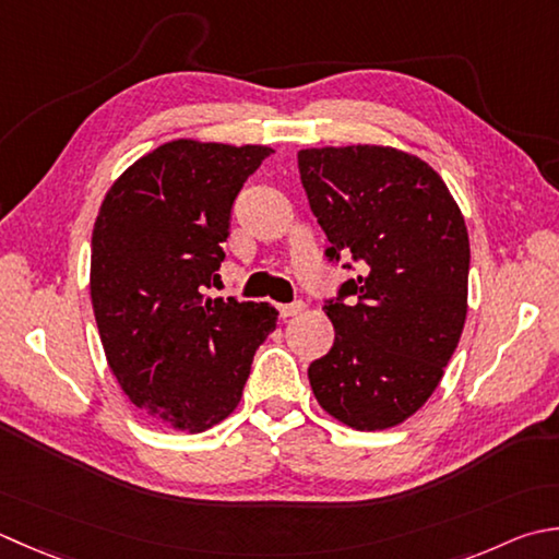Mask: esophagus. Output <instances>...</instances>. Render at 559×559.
<instances>
[{"instance_id":"obj_1","label":"esophagus","mask_w":559,"mask_h":559,"mask_svg":"<svg viewBox=\"0 0 559 559\" xmlns=\"http://www.w3.org/2000/svg\"><path fill=\"white\" fill-rule=\"evenodd\" d=\"M305 310V302H290V305H278V312L283 320H288V317L300 314Z\"/></svg>"}]
</instances>
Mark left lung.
I'll list each match as a JSON object with an SVG mask.
<instances>
[{"label": "left lung", "mask_w": 559, "mask_h": 559, "mask_svg": "<svg viewBox=\"0 0 559 559\" xmlns=\"http://www.w3.org/2000/svg\"><path fill=\"white\" fill-rule=\"evenodd\" d=\"M298 169L317 223L360 276L324 305L334 344L308 368L320 407L356 431L407 421L433 395L467 317L469 239L429 162L390 145L308 147Z\"/></svg>", "instance_id": "1"}]
</instances>
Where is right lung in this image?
<instances>
[{
	"instance_id": "right-lung-1",
	"label": "right lung",
	"mask_w": 559,
	"mask_h": 559,
	"mask_svg": "<svg viewBox=\"0 0 559 559\" xmlns=\"http://www.w3.org/2000/svg\"><path fill=\"white\" fill-rule=\"evenodd\" d=\"M266 145L169 140L120 174L92 233L90 293L120 390L152 421L201 433L237 409L276 330L269 302L211 298L233 203Z\"/></svg>"
}]
</instances>
